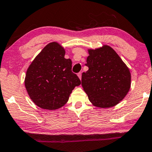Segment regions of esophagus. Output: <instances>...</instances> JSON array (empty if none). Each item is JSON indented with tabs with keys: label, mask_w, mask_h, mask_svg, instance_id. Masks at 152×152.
I'll list each match as a JSON object with an SVG mask.
<instances>
[{
	"label": "esophagus",
	"mask_w": 152,
	"mask_h": 152,
	"mask_svg": "<svg viewBox=\"0 0 152 152\" xmlns=\"http://www.w3.org/2000/svg\"><path fill=\"white\" fill-rule=\"evenodd\" d=\"M77 76H78V77H79L80 80L82 79V73H81V72H79V73H78V74H77Z\"/></svg>",
	"instance_id": "obj_1"
}]
</instances>
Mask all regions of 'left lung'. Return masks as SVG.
<instances>
[{
  "label": "left lung",
  "instance_id": "obj_1",
  "mask_svg": "<svg viewBox=\"0 0 152 152\" xmlns=\"http://www.w3.org/2000/svg\"><path fill=\"white\" fill-rule=\"evenodd\" d=\"M82 86L94 106L110 108L125 98L130 89V70L118 53L108 45L88 49Z\"/></svg>",
  "mask_w": 152,
  "mask_h": 152
}]
</instances>
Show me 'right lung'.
Masks as SVG:
<instances>
[{"mask_svg":"<svg viewBox=\"0 0 152 152\" xmlns=\"http://www.w3.org/2000/svg\"><path fill=\"white\" fill-rule=\"evenodd\" d=\"M64 48L57 42L46 45L28 67L24 85L39 107L56 110L66 104L76 86L81 84L72 72V61L65 58Z\"/></svg>","mask_w":152,"mask_h":152,"instance_id":"add662e5","label":"right lung"}]
</instances>
